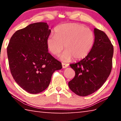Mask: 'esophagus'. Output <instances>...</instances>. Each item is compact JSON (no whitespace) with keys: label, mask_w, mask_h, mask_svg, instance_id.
Returning <instances> with one entry per match:
<instances>
[{"label":"esophagus","mask_w":121,"mask_h":121,"mask_svg":"<svg viewBox=\"0 0 121 121\" xmlns=\"http://www.w3.org/2000/svg\"><path fill=\"white\" fill-rule=\"evenodd\" d=\"M62 68H67V67L69 66V65L66 64V63H62Z\"/></svg>","instance_id":"obj_1"}]
</instances>
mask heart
I'll return each mask as SVG.
<instances>
[{
	"label": "heart",
	"mask_w": 121,
	"mask_h": 121,
	"mask_svg": "<svg viewBox=\"0 0 121 121\" xmlns=\"http://www.w3.org/2000/svg\"><path fill=\"white\" fill-rule=\"evenodd\" d=\"M95 35L82 24L69 23L58 26L55 35H51L47 39L48 50L58 56L63 49L66 50L61 57L63 61L80 60L86 57L95 43Z\"/></svg>",
	"instance_id": "1"
}]
</instances>
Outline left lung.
Masks as SVG:
<instances>
[{
    "label": "left lung",
    "instance_id": "obj_1",
    "mask_svg": "<svg viewBox=\"0 0 121 121\" xmlns=\"http://www.w3.org/2000/svg\"><path fill=\"white\" fill-rule=\"evenodd\" d=\"M95 43L86 58L70 65L75 71L73 78L68 83L76 95L87 96L101 87L111 72L114 48L105 32L94 29Z\"/></svg>",
    "mask_w": 121,
    "mask_h": 121
}]
</instances>
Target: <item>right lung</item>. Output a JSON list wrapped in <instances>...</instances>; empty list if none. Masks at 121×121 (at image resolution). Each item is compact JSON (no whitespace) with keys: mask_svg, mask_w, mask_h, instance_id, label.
<instances>
[{"mask_svg":"<svg viewBox=\"0 0 121 121\" xmlns=\"http://www.w3.org/2000/svg\"><path fill=\"white\" fill-rule=\"evenodd\" d=\"M51 32L45 22L30 24L16 31L7 48L13 78L28 93L37 94L46 89L53 73L62 65L49 53L47 39Z\"/></svg>","mask_w":121,"mask_h":121,"instance_id":"add662e5","label":"right lung"}]
</instances>
